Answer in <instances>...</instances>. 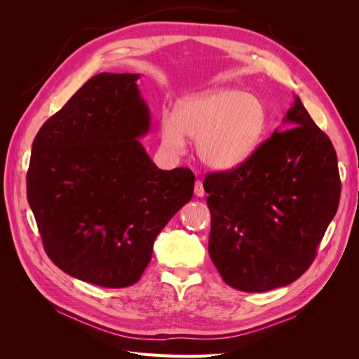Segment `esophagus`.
Instances as JSON below:
<instances>
[{
  "label": "esophagus",
  "mask_w": 359,
  "mask_h": 359,
  "mask_svg": "<svg viewBox=\"0 0 359 359\" xmlns=\"http://www.w3.org/2000/svg\"><path fill=\"white\" fill-rule=\"evenodd\" d=\"M194 194H196L198 198H203L205 196V190H203V184L201 180L196 181V184H194Z\"/></svg>",
  "instance_id": "34e87169"
}]
</instances>
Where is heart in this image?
<instances>
[{
    "label": "heart",
    "mask_w": 359,
    "mask_h": 359,
    "mask_svg": "<svg viewBox=\"0 0 359 359\" xmlns=\"http://www.w3.org/2000/svg\"><path fill=\"white\" fill-rule=\"evenodd\" d=\"M266 114L257 97L232 88H211L182 97L160 123L161 145L181 156L189 137L206 168L227 172L252 157L264 136Z\"/></svg>",
    "instance_id": "heart-1"
}]
</instances>
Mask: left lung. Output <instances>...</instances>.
Instances as JSON below:
<instances>
[{"mask_svg":"<svg viewBox=\"0 0 359 359\" xmlns=\"http://www.w3.org/2000/svg\"><path fill=\"white\" fill-rule=\"evenodd\" d=\"M283 123L287 130H274L244 165L203 181L210 257L238 290L266 292L301 277L339 208L341 184L330 137L297 95Z\"/></svg>","mask_w":359,"mask_h":359,"instance_id":"8db88e82","label":"left lung"}]
</instances>
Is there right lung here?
<instances>
[{
    "instance_id": "obj_1",
    "label": "right lung",
    "mask_w": 359,
    "mask_h": 359,
    "mask_svg": "<svg viewBox=\"0 0 359 359\" xmlns=\"http://www.w3.org/2000/svg\"><path fill=\"white\" fill-rule=\"evenodd\" d=\"M136 73H100L41 126L27 196L43 245L64 273L103 287L142 276L160 231L193 196L190 169H158Z\"/></svg>"
}]
</instances>
